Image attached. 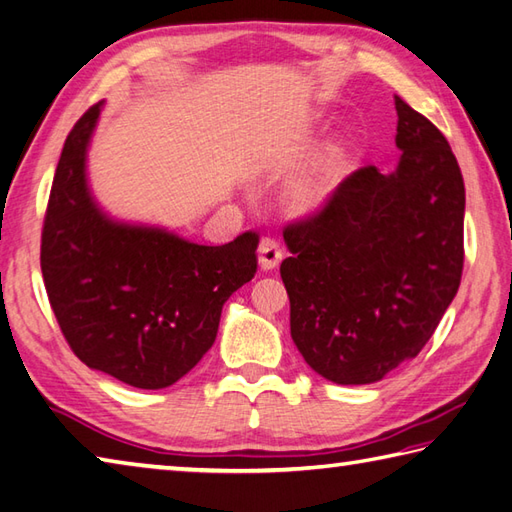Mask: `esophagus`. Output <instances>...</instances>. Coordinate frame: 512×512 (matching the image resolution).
Masks as SVG:
<instances>
[{
    "label": "esophagus",
    "instance_id": "34e87169",
    "mask_svg": "<svg viewBox=\"0 0 512 512\" xmlns=\"http://www.w3.org/2000/svg\"><path fill=\"white\" fill-rule=\"evenodd\" d=\"M257 253H259V266L264 270H273L279 266L281 257H284V248H281V244L275 237H262Z\"/></svg>",
    "mask_w": 512,
    "mask_h": 512
}]
</instances>
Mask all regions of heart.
Returning <instances> with one entry per match:
<instances>
[{
    "instance_id": "obj_1",
    "label": "heart",
    "mask_w": 512,
    "mask_h": 512,
    "mask_svg": "<svg viewBox=\"0 0 512 512\" xmlns=\"http://www.w3.org/2000/svg\"><path fill=\"white\" fill-rule=\"evenodd\" d=\"M336 182V173L332 167H319L306 176L299 178L290 189V202L292 206H297L301 211L314 209L319 206L334 189Z\"/></svg>"
}]
</instances>
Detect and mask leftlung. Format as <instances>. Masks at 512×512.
Masks as SVG:
<instances>
[{
	"mask_svg": "<svg viewBox=\"0 0 512 512\" xmlns=\"http://www.w3.org/2000/svg\"><path fill=\"white\" fill-rule=\"evenodd\" d=\"M398 169L367 165L284 228L290 334L336 385L418 356L460 288L464 180L447 138L396 96Z\"/></svg>",
	"mask_w": 512,
	"mask_h": 512,
	"instance_id": "8db88e82",
	"label": "left lung"
}]
</instances>
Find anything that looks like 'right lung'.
Returning a JSON list of instances; mask_svg holds the SVG:
<instances>
[{
	"instance_id": "add662e5",
	"label": "right lung",
	"mask_w": 512,
	"mask_h": 512,
	"mask_svg": "<svg viewBox=\"0 0 512 512\" xmlns=\"http://www.w3.org/2000/svg\"><path fill=\"white\" fill-rule=\"evenodd\" d=\"M101 103L65 138L41 231L50 308L81 361L138 389L180 380L211 350L226 299L257 273L259 235L200 246L112 222L85 182Z\"/></svg>"
}]
</instances>
